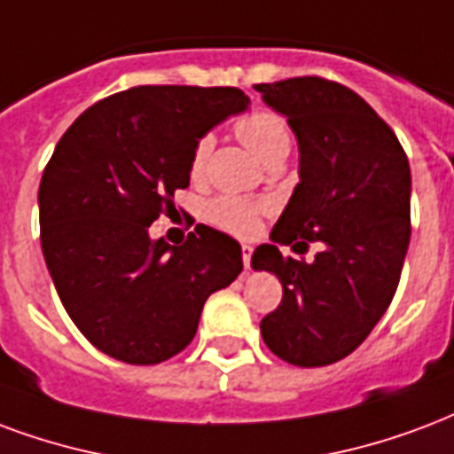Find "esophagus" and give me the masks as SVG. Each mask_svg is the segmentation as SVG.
I'll return each mask as SVG.
<instances>
[{"instance_id": "34e87169", "label": "esophagus", "mask_w": 454, "mask_h": 454, "mask_svg": "<svg viewBox=\"0 0 454 454\" xmlns=\"http://www.w3.org/2000/svg\"><path fill=\"white\" fill-rule=\"evenodd\" d=\"M250 262H253V245H243V264H245V270H250Z\"/></svg>"}]
</instances>
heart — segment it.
I'll return each instance as SVG.
<instances>
[{
  "label": "heart",
  "mask_w": 454,
  "mask_h": 454,
  "mask_svg": "<svg viewBox=\"0 0 454 454\" xmlns=\"http://www.w3.org/2000/svg\"><path fill=\"white\" fill-rule=\"evenodd\" d=\"M233 129H236L238 139L247 149H253L254 156L264 160V163L284 160L288 151H291V129H288L286 120L278 113H274L271 107H253V110H247L245 115L238 117ZM209 151L211 137L204 134V137H200L194 142L190 163H187V170H190L192 180H197L204 173ZM204 214H207V218L214 226L223 228V231L233 233V236H253L260 228V207L253 204V201L240 200V197H214L207 204Z\"/></svg>",
  "instance_id": "1"
}]
</instances>
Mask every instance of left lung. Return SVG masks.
Here are the masks:
<instances>
[{
  "mask_svg": "<svg viewBox=\"0 0 454 454\" xmlns=\"http://www.w3.org/2000/svg\"><path fill=\"white\" fill-rule=\"evenodd\" d=\"M288 117L301 146V183L271 231L281 245L320 243L315 260L260 245L253 270L277 274L281 303L260 322L262 339L286 364L341 361L395 298L411 238V170L389 129L358 93L322 76L254 83Z\"/></svg>",
  "mask_w": 454,
  "mask_h": 454,
  "instance_id": "left-lung-1",
  "label": "left lung"
}]
</instances>
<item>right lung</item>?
Listing matches in <instances>:
<instances>
[{
	"mask_svg": "<svg viewBox=\"0 0 454 454\" xmlns=\"http://www.w3.org/2000/svg\"><path fill=\"white\" fill-rule=\"evenodd\" d=\"M247 107L231 86H134L93 103L40 180V245L67 315L103 354L153 365L197 334L201 308L243 271L238 240L200 223L183 245L149 226L190 184L194 142Z\"/></svg>",
	"mask_w": 454,
	"mask_h": 454,
	"instance_id": "obj_1",
	"label": "right lung"
}]
</instances>
